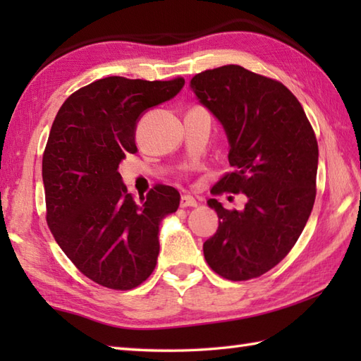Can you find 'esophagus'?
Wrapping results in <instances>:
<instances>
[{"instance_id":"esophagus-1","label":"esophagus","mask_w":361,"mask_h":361,"mask_svg":"<svg viewBox=\"0 0 361 361\" xmlns=\"http://www.w3.org/2000/svg\"><path fill=\"white\" fill-rule=\"evenodd\" d=\"M198 203L194 197L190 195H181V200H180V206L181 208H195Z\"/></svg>"}]
</instances>
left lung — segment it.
Returning <instances> with one entry per match:
<instances>
[{
  "instance_id": "1",
  "label": "left lung",
  "mask_w": 361,
  "mask_h": 361,
  "mask_svg": "<svg viewBox=\"0 0 361 361\" xmlns=\"http://www.w3.org/2000/svg\"><path fill=\"white\" fill-rule=\"evenodd\" d=\"M195 97L224 127L233 172L214 192H242V211L216 198L219 229L203 243L206 262L229 281L271 270L301 235L317 195L318 142L301 104L281 82L239 65L208 70L190 80Z\"/></svg>"
}]
</instances>
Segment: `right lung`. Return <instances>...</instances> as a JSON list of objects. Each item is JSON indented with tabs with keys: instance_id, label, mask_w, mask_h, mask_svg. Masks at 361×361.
I'll return each instance as SVG.
<instances>
[{
	"instance_id": "add662e5",
	"label": "right lung",
	"mask_w": 361,
	"mask_h": 361,
	"mask_svg": "<svg viewBox=\"0 0 361 361\" xmlns=\"http://www.w3.org/2000/svg\"><path fill=\"white\" fill-rule=\"evenodd\" d=\"M183 87L181 78L111 75L75 91L52 122L42 169L46 220L68 259L104 287L135 288L157 265L159 226L178 209L180 192L158 185L136 202L118 169L137 150L142 114Z\"/></svg>"
}]
</instances>
